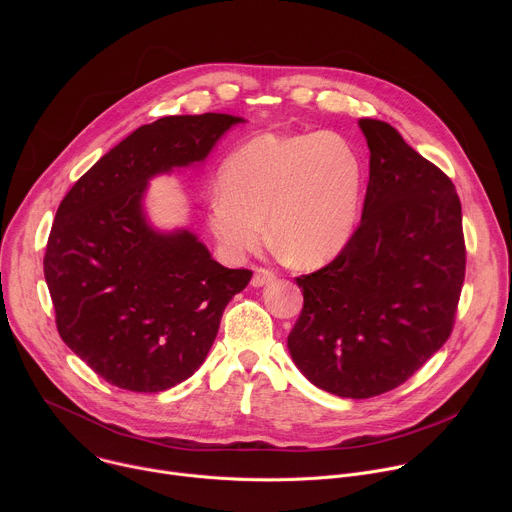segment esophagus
Returning a JSON list of instances; mask_svg holds the SVG:
<instances>
[{"label": "esophagus", "instance_id": "obj_1", "mask_svg": "<svg viewBox=\"0 0 512 512\" xmlns=\"http://www.w3.org/2000/svg\"><path fill=\"white\" fill-rule=\"evenodd\" d=\"M275 279V273L269 271V269H263V267H257L255 273H253V279H251V285L253 287H263L267 283H271Z\"/></svg>", "mask_w": 512, "mask_h": 512}]
</instances>
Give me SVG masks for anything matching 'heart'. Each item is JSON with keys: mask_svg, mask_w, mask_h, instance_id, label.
<instances>
[{"mask_svg": "<svg viewBox=\"0 0 512 512\" xmlns=\"http://www.w3.org/2000/svg\"><path fill=\"white\" fill-rule=\"evenodd\" d=\"M218 184L206 223L225 255L257 249L265 221L289 263L316 267L336 257L354 231L362 164L348 139L332 131L263 133L227 158Z\"/></svg>", "mask_w": 512, "mask_h": 512, "instance_id": "obj_1", "label": "heart"}]
</instances>
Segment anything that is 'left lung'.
<instances>
[{"label":"left lung","instance_id":"1","mask_svg":"<svg viewBox=\"0 0 512 512\" xmlns=\"http://www.w3.org/2000/svg\"><path fill=\"white\" fill-rule=\"evenodd\" d=\"M358 125L371 150L360 225L332 263L296 279L304 310L287 348L318 389L369 399L450 338L466 247L452 180L389 123Z\"/></svg>","mask_w":512,"mask_h":512}]
</instances>
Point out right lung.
I'll return each instance as SVG.
<instances>
[{"label": "right lung", "instance_id": "right-lung-1", "mask_svg": "<svg viewBox=\"0 0 512 512\" xmlns=\"http://www.w3.org/2000/svg\"><path fill=\"white\" fill-rule=\"evenodd\" d=\"M239 123L204 113L141 125L56 210L44 277L58 334L119 389L158 393L192 377L253 275L216 263L188 229H156L143 206L152 178L202 164Z\"/></svg>", "mask_w": 512, "mask_h": 512}]
</instances>
